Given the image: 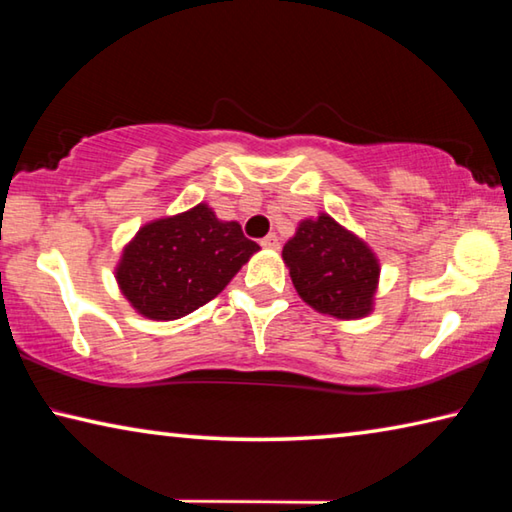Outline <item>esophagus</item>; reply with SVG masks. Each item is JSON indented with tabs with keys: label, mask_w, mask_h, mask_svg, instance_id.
I'll use <instances>...</instances> for the list:
<instances>
[{
	"label": "esophagus",
	"mask_w": 512,
	"mask_h": 512,
	"mask_svg": "<svg viewBox=\"0 0 512 512\" xmlns=\"http://www.w3.org/2000/svg\"><path fill=\"white\" fill-rule=\"evenodd\" d=\"M259 244H262L268 250H277V248H280V239H277V235H273V232H271V235H266L262 241H259Z\"/></svg>",
	"instance_id": "obj_1"
}]
</instances>
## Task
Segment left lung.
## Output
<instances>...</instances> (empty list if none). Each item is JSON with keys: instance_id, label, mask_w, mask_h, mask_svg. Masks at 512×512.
Wrapping results in <instances>:
<instances>
[{"instance_id": "obj_1", "label": "left lung", "mask_w": 512, "mask_h": 512, "mask_svg": "<svg viewBox=\"0 0 512 512\" xmlns=\"http://www.w3.org/2000/svg\"><path fill=\"white\" fill-rule=\"evenodd\" d=\"M298 296L320 314L354 320L372 311L379 262L332 216L305 219L282 250Z\"/></svg>"}]
</instances>
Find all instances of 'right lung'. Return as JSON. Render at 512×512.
Instances as JSON below:
<instances>
[{
    "label": "right lung",
    "mask_w": 512,
    "mask_h": 512,
    "mask_svg": "<svg viewBox=\"0 0 512 512\" xmlns=\"http://www.w3.org/2000/svg\"><path fill=\"white\" fill-rule=\"evenodd\" d=\"M259 246L237 221H219L205 203L158 219L124 248L117 282L151 320H176L219 296Z\"/></svg>",
    "instance_id": "obj_1"
}]
</instances>
